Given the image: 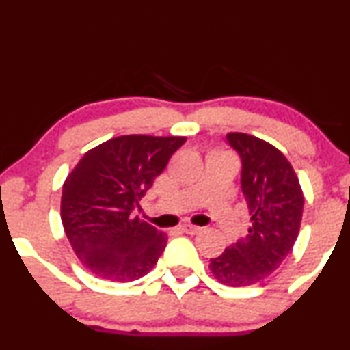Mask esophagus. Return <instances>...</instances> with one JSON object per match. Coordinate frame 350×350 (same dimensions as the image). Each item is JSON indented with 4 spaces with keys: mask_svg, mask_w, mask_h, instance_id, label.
I'll use <instances>...</instances> for the list:
<instances>
[{
    "mask_svg": "<svg viewBox=\"0 0 350 350\" xmlns=\"http://www.w3.org/2000/svg\"><path fill=\"white\" fill-rule=\"evenodd\" d=\"M200 230H202L200 226L191 225V223H186V225L180 226V231H184V233H187V234H197Z\"/></svg>",
    "mask_w": 350,
    "mask_h": 350,
    "instance_id": "esophagus-1",
    "label": "esophagus"
}]
</instances>
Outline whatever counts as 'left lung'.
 Here are the masks:
<instances>
[{
  "mask_svg": "<svg viewBox=\"0 0 350 350\" xmlns=\"http://www.w3.org/2000/svg\"><path fill=\"white\" fill-rule=\"evenodd\" d=\"M241 158V189L251 226L215 259L213 277L228 287H247L277 271L298 238L303 192L292 164L271 143L247 133L226 135Z\"/></svg>",
  "mask_w": 350,
  "mask_h": 350,
  "instance_id": "obj_1",
  "label": "left lung"
}]
</instances>
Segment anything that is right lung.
Masks as SVG:
<instances>
[{
  "instance_id": "add662e5",
  "label": "right lung",
  "mask_w": 350,
  "mask_h": 350,
  "mask_svg": "<svg viewBox=\"0 0 350 350\" xmlns=\"http://www.w3.org/2000/svg\"><path fill=\"white\" fill-rule=\"evenodd\" d=\"M186 137L122 135L84 153L66 176L60 215L66 238L91 273L111 282L146 275L167 234L133 215Z\"/></svg>"
}]
</instances>
